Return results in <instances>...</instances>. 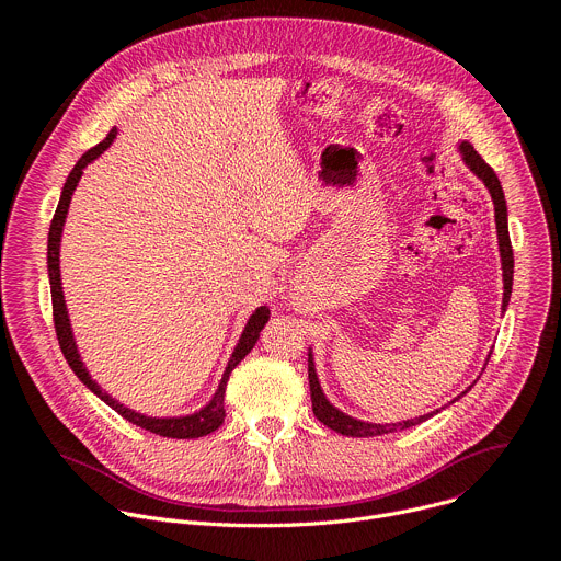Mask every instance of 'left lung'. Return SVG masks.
Here are the masks:
<instances>
[{
  "mask_svg": "<svg viewBox=\"0 0 561 561\" xmlns=\"http://www.w3.org/2000/svg\"><path fill=\"white\" fill-rule=\"evenodd\" d=\"M459 152L463 157L466 167L484 182V186L489 188L493 204H495V224H497V239H500V255H502V271H504V299H502V310H506L508 301H511V293H513V268H515V260H513V247H511V237H508V208H506V199H504V191L502 184L495 175V171L484 162L482 154H479L468 141L459 144ZM491 357V355H489ZM308 383H310V399H312V413L314 417L322 422L324 426H329L335 433L348 435V437H375V435H386V433H397L404 431L411 426H417L422 422H426L428 417L437 415L439 411H433L428 415L415 417V420H407V422H397V424H368L362 420H355L346 413H342L340 409H335L327 394L322 392V386H319L317 373H314V362H312V353L308 351ZM468 390H463L459 397H463ZM455 397V399H459ZM453 399V402H455ZM450 402V404H453Z\"/></svg>",
  "mask_w": 561,
  "mask_h": 561,
  "instance_id": "left-lung-1",
  "label": "left lung"
}]
</instances>
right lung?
Listing matches in <instances>:
<instances>
[{
	"instance_id": "obj_1",
	"label": "right lung",
	"mask_w": 561,
	"mask_h": 561,
	"mask_svg": "<svg viewBox=\"0 0 561 561\" xmlns=\"http://www.w3.org/2000/svg\"><path fill=\"white\" fill-rule=\"evenodd\" d=\"M115 137H117V128H113L106 135L104 141H100L98 146H93L91 150H87L82 157H79V162L75 164V169L70 171V175H68V180H66V184L61 188V197H59L57 210H55L53 221H50V230H48V279H50V295H53V322H55V333H57V340H59V348H61L68 366L72 368V373L79 379H82V383L89 386L102 399V402H106L115 413H119L130 424L144 428V431H150L154 435L173 437V439L204 437V435H208V433H213V431H217L221 426V422L226 417L224 392H226L228 375L257 344L260 333H262V329L266 327L268 317H271V310L266 306H260L251 314L242 337H239V342H237V346H234V351H232V355L228 359V366H226V370L221 375L219 388L215 390L210 402L202 411H197L193 415H186V417H148V415L135 413V411L126 409L124 404H119L115 397H111L106 390H102L91 379L84 362L79 359V353H77V346H75V337H72V331H70V319H68V310H66V301H64V293H61V279H59V242H61L64 221H66V215H68V204H70V197H72V191H75L79 178H82L84 169L93 162V159H98L113 144Z\"/></svg>"
}]
</instances>
